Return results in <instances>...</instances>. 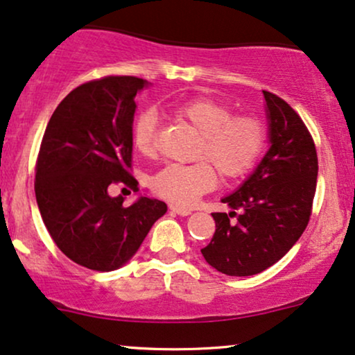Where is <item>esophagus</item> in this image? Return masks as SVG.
Instances as JSON below:
<instances>
[{
	"label": "esophagus",
	"mask_w": 355,
	"mask_h": 355,
	"mask_svg": "<svg viewBox=\"0 0 355 355\" xmlns=\"http://www.w3.org/2000/svg\"><path fill=\"white\" fill-rule=\"evenodd\" d=\"M170 209H172L173 213L180 214V216H188V214H191V209L183 208V206H180V205H170Z\"/></svg>",
	"instance_id": "obj_1"
}]
</instances>
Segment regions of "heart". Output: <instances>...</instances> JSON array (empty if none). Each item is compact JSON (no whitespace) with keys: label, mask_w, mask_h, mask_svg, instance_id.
<instances>
[{"label":"heart","mask_w":355,"mask_h":355,"mask_svg":"<svg viewBox=\"0 0 355 355\" xmlns=\"http://www.w3.org/2000/svg\"><path fill=\"white\" fill-rule=\"evenodd\" d=\"M175 118L185 121L200 134L198 162L168 164L150 180L155 195L172 203L190 206L211 191L224 178H237L254 167L266 146V125L250 114H232V110L213 98L198 96L172 107ZM159 118L154 110L139 113L132 124V144L139 154L154 157L157 152Z\"/></svg>","instance_id":"heart-1"}]
</instances>
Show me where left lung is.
I'll use <instances>...</instances> for the list:
<instances>
[{
  "label": "left lung",
  "mask_w": 355,
  "mask_h": 355,
  "mask_svg": "<svg viewBox=\"0 0 355 355\" xmlns=\"http://www.w3.org/2000/svg\"><path fill=\"white\" fill-rule=\"evenodd\" d=\"M270 149L232 195L230 214L213 213L216 231L201 254L231 277H249L278 262L306 230L316 191L315 141L288 103L263 89Z\"/></svg>",
  "instance_id": "left-lung-1"
}]
</instances>
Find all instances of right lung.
<instances>
[{"label":"right lung","mask_w":355,"mask_h":355,"mask_svg":"<svg viewBox=\"0 0 355 355\" xmlns=\"http://www.w3.org/2000/svg\"><path fill=\"white\" fill-rule=\"evenodd\" d=\"M147 82L105 77L80 85L49 121L35 162V200L57 248L89 270L124 266L167 211L164 201L141 196L123 206L107 187L124 183L139 191L131 175L136 95Z\"/></svg>","instance_id":"1"}]
</instances>
